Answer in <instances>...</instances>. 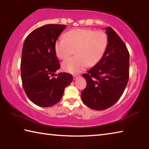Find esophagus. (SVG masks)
<instances>
[{
    "label": "esophagus",
    "instance_id": "obj_1",
    "mask_svg": "<svg viewBox=\"0 0 149 149\" xmlns=\"http://www.w3.org/2000/svg\"><path fill=\"white\" fill-rule=\"evenodd\" d=\"M79 77V75H73V79H74V80H75V79H77L78 77Z\"/></svg>",
    "mask_w": 149,
    "mask_h": 149
}]
</instances>
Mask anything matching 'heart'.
<instances>
[{"mask_svg":"<svg viewBox=\"0 0 149 149\" xmlns=\"http://www.w3.org/2000/svg\"><path fill=\"white\" fill-rule=\"evenodd\" d=\"M108 46V35L104 31L77 28L68 31L65 38L55 42L57 56L65 60L74 53L76 55L62 63L65 71L77 74L88 66L95 65L102 58Z\"/></svg>","mask_w":149,"mask_h":149,"instance_id":"obj_1","label":"heart"}]
</instances>
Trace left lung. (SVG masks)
<instances>
[{
	"label": "left lung",
	"mask_w": 149,
	"mask_h": 149,
	"mask_svg": "<svg viewBox=\"0 0 149 149\" xmlns=\"http://www.w3.org/2000/svg\"><path fill=\"white\" fill-rule=\"evenodd\" d=\"M108 46L102 58L87 74H83L87 87L81 92L84 104L103 110L122 97L129 80L130 53L125 44L112 27H108Z\"/></svg>",
	"instance_id": "left-lung-1"
}]
</instances>
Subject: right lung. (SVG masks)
I'll list each match as a JSON object with an SVG mask.
<instances>
[{"label":"right lung","mask_w":149,"mask_h":149,"mask_svg":"<svg viewBox=\"0 0 149 149\" xmlns=\"http://www.w3.org/2000/svg\"><path fill=\"white\" fill-rule=\"evenodd\" d=\"M65 28V25H45L30 33L24 41L20 65L22 85L29 99L39 107L56 104L72 81L68 73L55 74L60 67L55 42Z\"/></svg>","instance_id":"1"}]
</instances>
